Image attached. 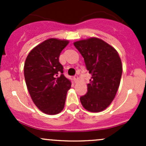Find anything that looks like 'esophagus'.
<instances>
[{"label": "esophagus", "mask_w": 146, "mask_h": 146, "mask_svg": "<svg viewBox=\"0 0 146 146\" xmlns=\"http://www.w3.org/2000/svg\"><path fill=\"white\" fill-rule=\"evenodd\" d=\"M73 80H74L75 82H77L78 81V77L77 76H74V77H73Z\"/></svg>", "instance_id": "1"}]
</instances>
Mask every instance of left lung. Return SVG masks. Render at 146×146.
I'll list each match as a JSON object with an SVG mask.
<instances>
[{
    "mask_svg": "<svg viewBox=\"0 0 146 146\" xmlns=\"http://www.w3.org/2000/svg\"><path fill=\"white\" fill-rule=\"evenodd\" d=\"M73 44L92 76L80 102L88 111L100 112L110 105L118 90L122 74L121 58L114 47L99 38L82 39Z\"/></svg>",
    "mask_w": 146,
    "mask_h": 146,
    "instance_id": "1",
    "label": "left lung"
}]
</instances>
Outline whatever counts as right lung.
I'll return each mask as SVG.
<instances>
[{"instance_id": "right-lung-1", "label": "right lung", "mask_w": 146, "mask_h": 146, "mask_svg": "<svg viewBox=\"0 0 146 146\" xmlns=\"http://www.w3.org/2000/svg\"><path fill=\"white\" fill-rule=\"evenodd\" d=\"M68 43L65 39H46L31 50L25 62V79L31 98L39 110L49 115L64 110L71 85L59 63L60 54Z\"/></svg>"}]
</instances>
